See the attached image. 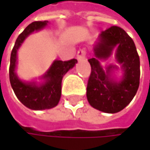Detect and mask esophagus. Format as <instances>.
<instances>
[{
    "instance_id": "34e87169",
    "label": "esophagus",
    "mask_w": 150,
    "mask_h": 150,
    "mask_svg": "<svg viewBox=\"0 0 150 150\" xmlns=\"http://www.w3.org/2000/svg\"><path fill=\"white\" fill-rule=\"evenodd\" d=\"M86 50L85 49H80L78 52H77V54H76V57L79 61H82L86 58Z\"/></svg>"
}]
</instances>
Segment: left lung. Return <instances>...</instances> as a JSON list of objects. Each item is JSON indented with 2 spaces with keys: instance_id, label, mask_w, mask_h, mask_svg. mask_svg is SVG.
<instances>
[{
  "instance_id": "left-lung-1",
  "label": "left lung",
  "mask_w": 150,
  "mask_h": 150,
  "mask_svg": "<svg viewBox=\"0 0 150 150\" xmlns=\"http://www.w3.org/2000/svg\"><path fill=\"white\" fill-rule=\"evenodd\" d=\"M115 50V58L121 65L123 76L117 80L112 74L116 65L105 70L101 59H108ZM94 57L88 59L91 74L87 86V98L93 108L114 114L129 104L140 83V58L134 41L121 28L112 26L99 35L94 46Z\"/></svg>"
}]
</instances>
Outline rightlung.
I'll return each mask as SVG.
<instances>
[{
  "label": "right lung",
  "mask_w": 150,
  "mask_h": 150,
  "mask_svg": "<svg viewBox=\"0 0 150 150\" xmlns=\"http://www.w3.org/2000/svg\"><path fill=\"white\" fill-rule=\"evenodd\" d=\"M48 21H34L29 24L16 39L11 52L9 81L11 87L19 101L27 108L33 110L49 109L59 103L62 95V80L64 75L77 63L76 59L69 61L55 60L50 68L42 76V82L24 81L21 80L15 72L17 64V51L25 39L34 32L44 28Z\"/></svg>",
  "instance_id": "1"
}]
</instances>
